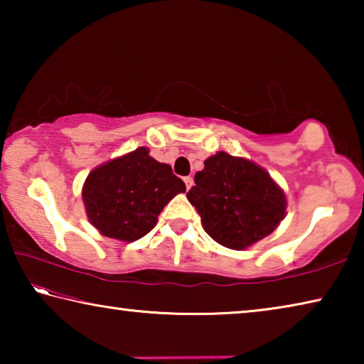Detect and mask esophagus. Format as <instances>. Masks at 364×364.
I'll use <instances>...</instances> for the list:
<instances>
[{"label": "esophagus", "mask_w": 364, "mask_h": 364, "mask_svg": "<svg viewBox=\"0 0 364 364\" xmlns=\"http://www.w3.org/2000/svg\"><path fill=\"white\" fill-rule=\"evenodd\" d=\"M184 184H186L188 189H191V186H193V184H194V178L193 176H186V178H184Z\"/></svg>", "instance_id": "obj_1"}]
</instances>
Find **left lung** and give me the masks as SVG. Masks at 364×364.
<instances>
[{
    "mask_svg": "<svg viewBox=\"0 0 364 364\" xmlns=\"http://www.w3.org/2000/svg\"><path fill=\"white\" fill-rule=\"evenodd\" d=\"M188 200L213 241L244 250L269 236L286 217L282 188L260 165L218 151L194 176Z\"/></svg>",
    "mask_w": 364,
    "mask_h": 364,
    "instance_id": "left-lung-1",
    "label": "left lung"
}]
</instances>
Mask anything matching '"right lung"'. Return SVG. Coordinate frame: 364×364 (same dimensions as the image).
Segmentation results:
<instances>
[{"instance_id": "obj_1", "label": "right lung", "mask_w": 364, "mask_h": 364, "mask_svg": "<svg viewBox=\"0 0 364 364\" xmlns=\"http://www.w3.org/2000/svg\"><path fill=\"white\" fill-rule=\"evenodd\" d=\"M186 186L171 167L138 147L90 171L82 189L88 221L100 234L122 242L146 236L159 213Z\"/></svg>"}]
</instances>
